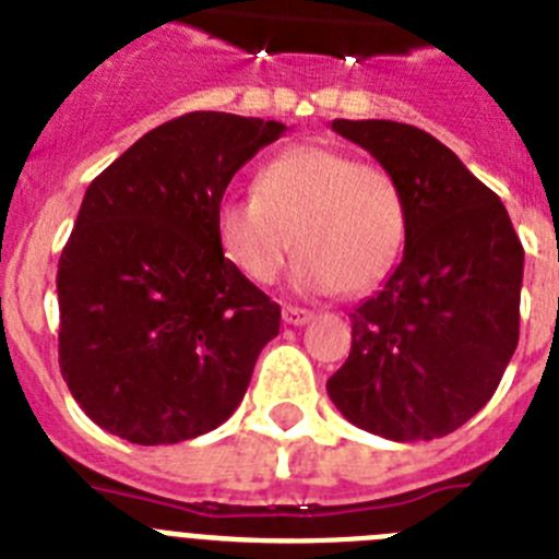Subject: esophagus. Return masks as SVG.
<instances>
[{"instance_id":"34e87169","label":"esophagus","mask_w":559,"mask_h":559,"mask_svg":"<svg viewBox=\"0 0 559 559\" xmlns=\"http://www.w3.org/2000/svg\"><path fill=\"white\" fill-rule=\"evenodd\" d=\"M310 319H313V313L305 308H294V305H285L283 308V322L285 324H294V328H302V324H308Z\"/></svg>"}]
</instances>
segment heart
I'll use <instances>...</instances> for the list:
<instances>
[{
  "mask_svg": "<svg viewBox=\"0 0 559 559\" xmlns=\"http://www.w3.org/2000/svg\"><path fill=\"white\" fill-rule=\"evenodd\" d=\"M215 231L226 260L251 283H274L296 243L299 288L358 296L397 265L406 204L380 165L324 142H302L260 167L254 195L221 201Z\"/></svg>",
  "mask_w": 559,
  "mask_h": 559,
  "instance_id": "b5f03b06",
  "label": "heart"
}]
</instances>
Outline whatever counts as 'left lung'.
I'll return each instance as SVG.
<instances>
[{
  "label": "left lung",
  "mask_w": 559,
  "mask_h": 559,
  "mask_svg": "<svg viewBox=\"0 0 559 559\" xmlns=\"http://www.w3.org/2000/svg\"><path fill=\"white\" fill-rule=\"evenodd\" d=\"M333 131L397 181L406 249L349 313L353 349L328 394L378 437H445L487 406L515 353L523 246L501 199L431 133L392 120H333Z\"/></svg>",
  "instance_id": "8db88e82"
}]
</instances>
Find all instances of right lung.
<instances>
[{
	"mask_svg": "<svg viewBox=\"0 0 559 559\" xmlns=\"http://www.w3.org/2000/svg\"><path fill=\"white\" fill-rule=\"evenodd\" d=\"M285 131L192 111L88 185L58 263V364L103 431L173 445L240 406L280 305L226 260L215 212L231 176Z\"/></svg>",
	"mask_w": 559,
	"mask_h": 559,
	"instance_id": "1",
	"label": "right lung"
}]
</instances>
